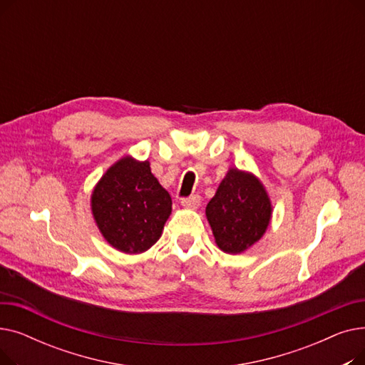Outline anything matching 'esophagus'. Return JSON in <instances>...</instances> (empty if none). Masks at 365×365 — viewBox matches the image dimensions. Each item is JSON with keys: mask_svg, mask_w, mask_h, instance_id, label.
<instances>
[{"mask_svg": "<svg viewBox=\"0 0 365 365\" xmlns=\"http://www.w3.org/2000/svg\"><path fill=\"white\" fill-rule=\"evenodd\" d=\"M180 202L186 208H197L200 205V202H201V197L200 195H190V197L182 198Z\"/></svg>", "mask_w": 365, "mask_h": 365, "instance_id": "obj_1", "label": "esophagus"}]
</instances>
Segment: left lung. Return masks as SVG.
<instances>
[{
    "label": "left lung",
    "mask_w": 365,
    "mask_h": 365,
    "mask_svg": "<svg viewBox=\"0 0 365 365\" xmlns=\"http://www.w3.org/2000/svg\"><path fill=\"white\" fill-rule=\"evenodd\" d=\"M271 212V201L262 183L238 168L227 171L205 208L216 244L229 255L242 253L262 238Z\"/></svg>",
    "instance_id": "8db88e82"
}]
</instances>
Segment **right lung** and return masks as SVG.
Here are the masks:
<instances>
[{
	"label": "right lung",
	"instance_id": "1",
	"mask_svg": "<svg viewBox=\"0 0 365 365\" xmlns=\"http://www.w3.org/2000/svg\"><path fill=\"white\" fill-rule=\"evenodd\" d=\"M91 208L105 240L120 252L136 255L160 240L171 213V198L153 178L148 161L125 157L94 187Z\"/></svg>",
	"mask_w": 365,
	"mask_h": 365
}]
</instances>
